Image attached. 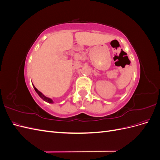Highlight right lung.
<instances>
[{
  "label": "right lung",
  "instance_id": "add662e5",
  "mask_svg": "<svg viewBox=\"0 0 160 160\" xmlns=\"http://www.w3.org/2000/svg\"><path fill=\"white\" fill-rule=\"evenodd\" d=\"M32 86H33L34 89H35V91L37 92V93L38 95V96H39L41 99H42L43 100L45 101L46 102H47V103H53V101H52L51 98H47V97L45 96L44 95H43V94L41 93V91H38V90L35 88V87L34 86V85H32Z\"/></svg>",
  "mask_w": 160,
  "mask_h": 160
}]
</instances>
